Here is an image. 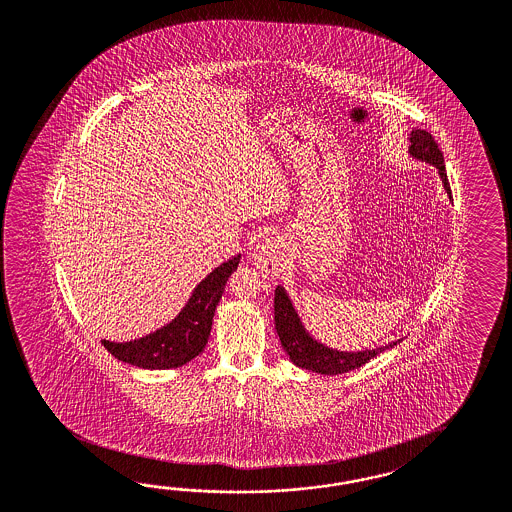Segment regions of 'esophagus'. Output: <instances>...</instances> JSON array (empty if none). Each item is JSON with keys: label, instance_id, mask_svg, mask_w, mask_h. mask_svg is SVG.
I'll use <instances>...</instances> for the list:
<instances>
[{"label": "esophagus", "instance_id": "esophagus-1", "mask_svg": "<svg viewBox=\"0 0 512 512\" xmlns=\"http://www.w3.org/2000/svg\"><path fill=\"white\" fill-rule=\"evenodd\" d=\"M283 261V244L276 238L263 240L255 251H253V263L255 268L263 274L264 277H276L279 272V266Z\"/></svg>", "mask_w": 512, "mask_h": 512}]
</instances>
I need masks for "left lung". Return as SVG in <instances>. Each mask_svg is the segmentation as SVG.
<instances>
[{
	"mask_svg": "<svg viewBox=\"0 0 512 512\" xmlns=\"http://www.w3.org/2000/svg\"><path fill=\"white\" fill-rule=\"evenodd\" d=\"M410 154L417 160L427 162L430 166L438 169V173L442 177L443 188L451 197V186H449L447 173H445L442 151L427 130H419V128L412 130ZM274 322H276V332L279 335L281 346L289 354L292 363L302 369H307V371H313V373L341 374L354 371L361 365H365L367 361L376 358L378 354H382L387 348H393L401 343V339H399L389 345L378 346L374 350H363V352H339V350L328 348L305 332L300 317L294 311L291 300L283 287H277L276 296H274Z\"/></svg>",
	"mask_w": 512,
	"mask_h": 512,
	"instance_id": "obj_1",
	"label": "left lung"
}]
</instances>
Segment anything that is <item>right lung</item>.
Here are the masks:
<instances>
[{
  "instance_id": "right-lung-1",
  "label": "right lung",
  "mask_w": 512,
  "mask_h": 512,
  "mask_svg": "<svg viewBox=\"0 0 512 512\" xmlns=\"http://www.w3.org/2000/svg\"><path fill=\"white\" fill-rule=\"evenodd\" d=\"M240 263V255L212 270L197 287L192 298L167 326L128 343L102 341L117 360L141 369H175L194 360L207 346L216 305L223 287Z\"/></svg>"
}]
</instances>
